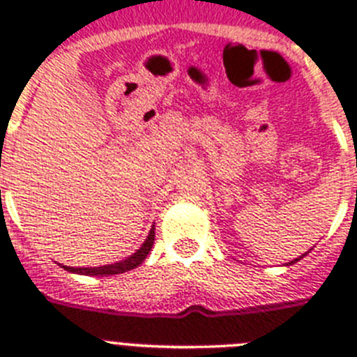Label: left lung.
Here are the masks:
<instances>
[{
    "label": "left lung",
    "instance_id": "1",
    "mask_svg": "<svg viewBox=\"0 0 357 357\" xmlns=\"http://www.w3.org/2000/svg\"><path fill=\"white\" fill-rule=\"evenodd\" d=\"M298 259H301V257H298ZM298 259H295V261H291V263H296V261H298ZM291 263H289V264H291Z\"/></svg>",
    "mask_w": 357,
    "mask_h": 357
}]
</instances>
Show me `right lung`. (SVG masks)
Returning a JSON list of instances; mask_svg holds the SVG:
<instances>
[{"mask_svg":"<svg viewBox=\"0 0 357 357\" xmlns=\"http://www.w3.org/2000/svg\"><path fill=\"white\" fill-rule=\"evenodd\" d=\"M153 238H155V230L151 229L150 234H148L146 241L143 243V247L139 250L132 254L130 257L127 259L119 261V263L114 264H107V266H96V268H73V266H64V270L73 273H82V275H100V277H107V275H116V273H125L128 270H134L135 266H139L144 259H146L148 252H150L151 245H153Z\"/></svg>","mask_w":357,"mask_h":357,"instance_id":"right-lung-1","label":"right lung"}]
</instances>
